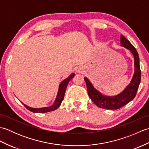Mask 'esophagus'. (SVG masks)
Instances as JSON below:
<instances>
[{
  "label": "esophagus",
  "instance_id": "1",
  "mask_svg": "<svg viewBox=\"0 0 149 149\" xmlns=\"http://www.w3.org/2000/svg\"><path fill=\"white\" fill-rule=\"evenodd\" d=\"M82 72V69H81V68H78V70H77V72H79V73H81Z\"/></svg>",
  "mask_w": 149,
  "mask_h": 149
}]
</instances>
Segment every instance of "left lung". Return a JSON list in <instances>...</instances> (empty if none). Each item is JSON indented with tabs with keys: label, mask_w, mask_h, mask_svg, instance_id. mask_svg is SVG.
Instances as JSON below:
<instances>
[{
	"label": "left lung",
	"mask_w": 149,
	"mask_h": 149,
	"mask_svg": "<svg viewBox=\"0 0 149 149\" xmlns=\"http://www.w3.org/2000/svg\"><path fill=\"white\" fill-rule=\"evenodd\" d=\"M120 45L131 50L134 58V74L131 83L126 87L121 93L115 97L104 96L93 88V85L84 77L86 82L88 95L91 100L100 107L107 109H117L121 108L134 99L138 89L141 81V70L140 67V58L136 49L132 45L130 42L123 35L120 36Z\"/></svg>",
	"instance_id": "1"
}]
</instances>
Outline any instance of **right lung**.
I'll return each instance as SVG.
<instances>
[{"label":"right lung","instance_id":"right-lung-1","mask_svg":"<svg viewBox=\"0 0 149 149\" xmlns=\"http://www.w3.org/2000/svg\"><path fill=\"white\" fill-rule=\"evenodd\" d=\"M74 75H75V74L73 73V74H72L70 75L68 78L65 79V80H63L61 82L59 86L58 95H57L56 99L52 106H50V107H42V108H38L37 109V108H32V107H30L29 106L25 105V104L23 103L22 104H24V106L26 107L28 110H29L30 111L33 112V113H47V112L53 111L56 110L57 108H58V107H59L60 105H61L62 101H63V99H64L66 88V86H67L68 82L70 81L71 79H72Z\"/></svg>","mask_w":149,"mask_h":149}]
</instances>
